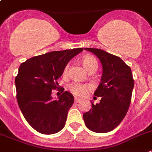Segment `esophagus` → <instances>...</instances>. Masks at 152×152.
<instances>
[{"instance_id": "obj_1", "label": "esophagus", "mask_w": 152, "mask_h": 152, "mask_svg": "<svg viewBox=\"0 0 152 152\" xmlns=\"http://www.w3.org/2000/svg\"><path fill=\"white\" fill-rule=\"evenodd\" d=\"M80 99L79 98V97H74V101L76 102V103H79V102H80Z\"/></svg>"}]
</instances>
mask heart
I'll return each instance as SVG.
<instances>
[{"label":"heart","mask_w":152,"mask_h":152,"mask_svg":"<svg viewBox=\"0 0 152 152\" xmlns=\"http://www.w3.org/2000/svg\"><path fill=\"white\" fill-rule=\"evenodd\" d=\"M82 64L86 70H88L89 69L92 67H97V61L91 55H85L82 59ZM67 71V66H66L64 69V73ZM69 90L73 94L76 95L83 96L85 95L87 92L88 86L86 85L81 84V83H73L69 86Z\"/></svg>","instance_id":"obj_1"}]
</instances>
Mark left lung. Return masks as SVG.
Segmentation results:
<instances>
[{
    "mask_svg": "<svg viewBox=\"0 0 152 152\" xmlns=\"http://www.w3.org/2000/svg\"><path fill=\"white\" fill-rule=\"evenodd\" d=\"M102 65L100 84L94 92L99 103L91 101V110L83 114L86 127L95 133H107L115 128L127 114L134 86L131 69L119 57L102 49L86 48Z\"/></svg>",
    "mask_w": 152,
    "mask_h": 152,
    "instance_id": "left-lung-1",
    "label": "left lung"
}]
</instances>
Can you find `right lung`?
<instances>
[{"label":"right lung","instance_id":"add662e5","mask_svg":"<svg viewBox=\"0 0 152 152\" xmlns=\"http://www.w3.org/2000/svg\"><path fill=\"white\" fill-rule=\"evenodd\" d=\"M83 51L82 48L54 51L21 64L15 77L16 97L28 124L42 134H56L64 128L74 97L69 91L54 100L52 90L68 62Z\"/></svg>","mask_w":152,"mask_h":152}]
</instances>
